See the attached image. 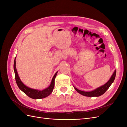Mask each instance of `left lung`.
Returning a JSON list of instances; mask_svg holds the SVG:
<instances>
[{
  "label": "left lung",
  "instance_id": "1",
  "mask_svg": "<svg viewBox=\"0 0 127 127\" xmlns=\"http://www.w3.org/2000/svg\"><path fill=\"white\" fill-rule=\"evenodd\" d=\"M116 70H115L113 73V74L112 75V76H111V78L110 79V80L108 82H107L104 85L96 88V89L93 91L84 92V91L78 90L77 88H76L75 87H74V88L76 90V91L77 92H78L79 94H82L84 96H88V97L99 96H101L107 90V89H108V88L110 87L111 84H112V83L114 82L115 77H116Z\"/></svg>",
  "mask_w": 127,
  "mask_h": 127
}]
</instances>
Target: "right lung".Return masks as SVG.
<instances>
[{
    "mask_svg": "<svg viewBox=\"0 0 127 127\" xmlns=\"http://www.w3.org/2000/svg\"><path fill=\"white\" fill-rule=\"evenodd\" d=\"M14 72H15V80L17 83V85L20 89L24 93L28 96L29 97L33 98V99H39V98H43L45 97H47L50 94L54 88L55 86V79L57 76V72L55 75L53 76V77L52 79L51 83L48 88H45V90L43 91H39L36 90H34L26 86L22 82L20 77L18 75L16 69V61L15 59L14 60Z\"/></svg>",
    "mask_w": 127,
    "mask_h": 127,
    "instance_id": "obj_1",
    "label": "right lung"
}]
</instances>
